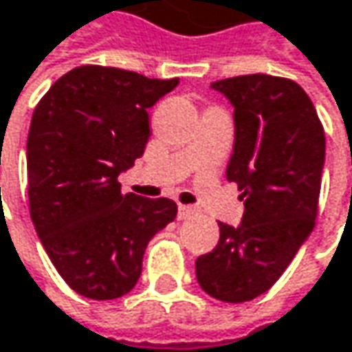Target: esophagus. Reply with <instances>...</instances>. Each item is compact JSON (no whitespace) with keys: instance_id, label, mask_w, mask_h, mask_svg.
I'll return each mask as SVG.
<instances>
[{"instance_id":"obj_1","label":"esophagus","mask_w":352,"mask_h":352,"mask_svg":"<svg viewBox=\"0 0 352 352\" xmlns=\"http://www.w3.org/2000/svg\"><path fill=\"white\" fill-rule=\"evenodd\" d=\"M191 215H195V207H191V205H179V209H177V217L183 221V219L191 217Z\"/></svg>"}]
</instances>
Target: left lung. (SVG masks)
<instances>
[{
  "mask_svg": "<svg viewBox=\"0 0 352 352\" xmlns=\"http://www.w3.org/2000/svg\"><path fill=\"white\" fill-rule=\"evenodd\" d=\"M235 107L227 179L245 203L239 227L219 223V243L195 261L201 289L223 302L269 291L317 219L324 131L299 83L265 73L211 83Z\"/></svg>",
  "mask_w": 352,
  "mask_h": 352,
  "instance_id": "left-lung-1",
  "label": "left lung"
}]
</instances>
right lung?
<instances>
[{
	"label": "right lung",
	"instance_id": "obj_1",
	"mask_svg": "<svg viewBox=\"0 0 352 352\" xmlns=\"http://www.w3.org/2000/svg\"><path fill=\"white\" fill-rule=\"evenodd\" d=\"M179 79L81 65L41 97L28 135L30 213L53 267L75 293L123 297L147 243L177 215L175 201L121 193L149 139V107Z\"/></svg>",
	"mask_w": 352,
	"mask_h": 352
}]
</instances>
